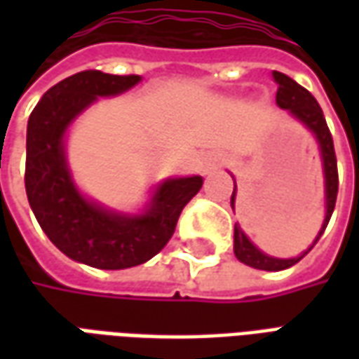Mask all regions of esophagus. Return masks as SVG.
Here are the masks:
<instances>
[{
  "label": "esophagus",
  "instance_id": "1",
  "mask_svg": "<svg viewBox=\"0 0 359 359\" xmlns=\"http://www.w3.org/2000/svg\"><path fill=\"white\" fill-rule=\"evenodd\" d=\"M217 165H219V159H217V157H213V159H210V163L205 165V171H213V169H215Z\"/></svg>",
  "mask_w": 359,
  "mask_h": 359
}]
</instances>
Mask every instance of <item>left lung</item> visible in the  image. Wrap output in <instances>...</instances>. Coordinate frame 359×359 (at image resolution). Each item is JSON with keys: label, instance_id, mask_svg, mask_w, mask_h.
I'll list each match as a JSON object with an SVG mask.
<instances>
[{"label": "left lung", "instance_id": "8db88e82", "mask_svg": "<svg viewBox=\"0 0 359 359\" xmlns=\"http://www.w3.org/2000/svg\"><path fill=\"white\" fill-rule=\"evenodd\" d=\"M275 81H277V105L280 109H286L292 117L302 121L304 125L308 126L309 130H313L321 146V154H323V167H325V188H327V213H325L323 229L319 231V236L316 242L311 244V248L316 246L317 241L321 238V234L325 233V229L331 221L332 211H334V203H337V194H339V169H337V154H334V144H332V134L327 126L325 121L323 109L317 103L313 95L309 94L308 90L300 86L298 82L292 81L290 76H286L285 73H273ZM234 196H236V187L231 196V205L234 210ZM309 248V250H311ZM308 250V252H309ZM308 252H304L300 257H292V259H277V257L265 256L264 252L259 250L248 241V236L242 233L241 226L234 225V256L238 257V262L250 265L254 269L262 271H283L292 267L300 262L302 257L306 256Z\"/></svg>", "mask_w": 359, "mask_h": 359}]
</instances>
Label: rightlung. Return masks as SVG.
Masks as SVG:
<instances>
[{
    "instance_id": "right-lung-1",
    "label": "right lung",
    "mask_w": 359,
    "mask_h": 359,
    "mask_svg": "<svg viewBox=\"0 0 359 359\" xmlns=\"http://www.w3.org/2000/svg\"><path fill=\"white\" fill-rule=\"evenodd\" d=\"M136 82L138 74L82 71L51 86L28 118V203L43 233L65 256L97 269H126L159 254L171 241L180 211L203 182L202 177L167 180L140 217L115 215L79 194L63 154L67 126L97 95L121 94Z\"/></svg>"
}]
</instances>
